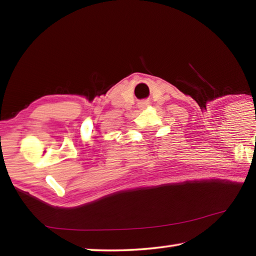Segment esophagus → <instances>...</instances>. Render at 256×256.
I'll return each mask as SVG.
<instances>
[{"label": "esophagus", "mask_w": 256, "mask_h": 256, "mask_svg": "<svg viewBox=\"0 0 256 256\" xmlns=\"http://www.w3.org/2000/svg\"><path fill=\"white\" fill-rule=\"evenodd\" d=\"M148 105H149L148 102H141L140 104H138V107H140V108H146Z\"/></svg>", "instance_id": "esophagus-1"}]
</instances>
